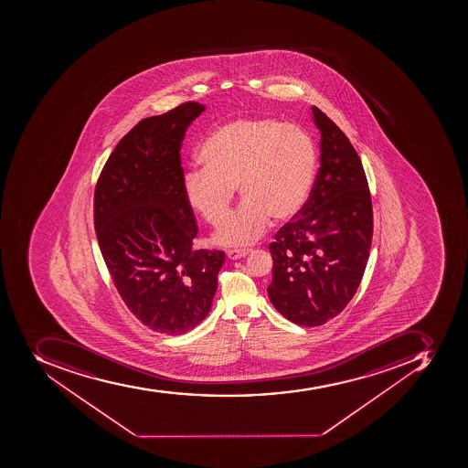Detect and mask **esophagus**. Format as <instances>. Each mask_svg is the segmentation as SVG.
Instances as JSON below:
<instances>
[{"label": "esophagus", "instance_id": "obj_1", "mask_svg": "<svg viewBox=\"0 0 468 468\" xmlns=\"http://www.w3.org/2000/svg\"><path fill=\"white\" fill-rule=\"evenodd\" d=\"M249 255V250H237V249H232V250L227 251V256L231 261H237V259L244 258V256Z\"/></svg>", "mask_w": 468, "mask_h": 468}]
</instances>
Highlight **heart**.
Masks as SVG:
<instances>
[{"label": "heart", "mask_w": 468, "mask_h": 468, "mask_svg": "<svg viewBox=\"0 0 468 468\" xmlns=\"http://www.w3.org/2000/svg\"><path fill=\"white\" fill-rule=\"evenodd\" d=\"M203 169L184 179L186 205L212 227L229 217L239 188L243 205L215 241L229 248L255 243L270 220L296 218L311 196L318 171V150L301 126L271 118L229 122L203 141L197 153Z\"/></svg>", "instance_id": "1"}]
</instances>
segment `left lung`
Masks as SVG:
<instances>
[{
	"label": "left lung",
	"instance_id": "left-lung-1",
	"mask_svg": "<svg viewBox=\"0 0 468 468\" xmlns=\"http://www.w3.org/2000/svg\"><path fill=\"white\" fill-rule=\"evenodd\" d=\"M321 133V167L303 209L270 244L268 296L282 315L316 327L346 308L364 277L373 241V205L349 138L312 107Z\"/></svg>",
	"mask_w": 468,
	"mask_h": 468
}]
</instances>
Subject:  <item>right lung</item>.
Listing matches in <instances>:
<instances>
[{
  "label": "right lung",
  "mask_w": 468,
  "mask_h": 468,
  "mask_svg": "<svg viewBox=\"0 0 468 468\" xmlns=\"http://www.w3.org/2000/svg\"><path fill=\"white\" fill-rule=\"evenodd\" d=\"M205 109L188 101L138 122L95 186V232L114 287L162 335H184L207 316L225 261L224 251L191 249L198 229L184 197L179 150Z\"/></svg>",
  "instance_id": "1"
}]
</instances>
